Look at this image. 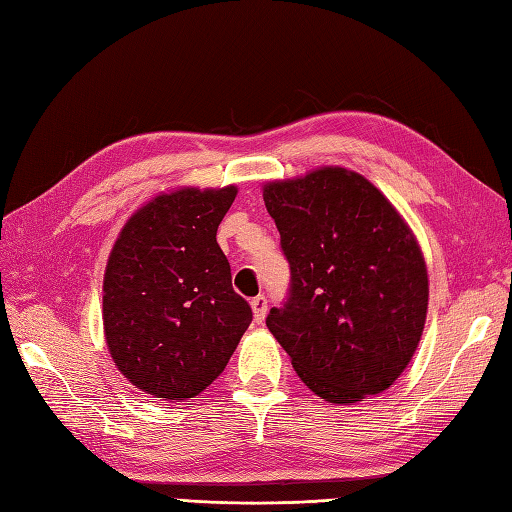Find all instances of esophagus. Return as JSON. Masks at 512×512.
<instances>
[{"mask_svg":"<svg viewBox=\"0 0 512 512\" xmlns=\"http://www.w3.org/2000/svg\"><path fill=\"white\" fill-rule=\"evenodd\" d=\"M252 311H254V320L258 324L265 320V315H267V298H265V295H256V298L252 300Z\"/></svg>","mask_w":512,"mask_h":512,"instance_id":"obj_1","label":"esophagus"}]
</instances>
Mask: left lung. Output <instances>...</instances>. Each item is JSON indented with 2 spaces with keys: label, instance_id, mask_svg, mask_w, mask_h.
<instances>
[{
  "label": "left lung",
  "instance_id": "left-lung-1",
  "mask_svg": "<svg viewBox=\"0 0 512 512\" xmlns=\"http://www.w3.org/2000/svg\"><path fill=\"white\" fill-rule=\"evenodd\" d=\"M263 199L291 269L287 302L267 326L298 377L339 405L388 390L427 317V267L412 230L366 177L337 166L271 181Z\"/></svg>",
  "mask_w": 512,
  "mask_h": 512
}]
</instances>
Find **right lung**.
I'll use <instances>...</instances> for the list:
<instances>
[{
  "mask_svg": "<svg viewBox=\"0 0 512 512\" xmlns=\"http://www.w3.org/2000/svg\"><path fill=\"white\" fill-rule=\"evenodd\" d=\"M234 197L236 186L155 197L111 249L102 282L107 346L124 377L155 399H195L252 324L217 243Z\"/></svg>",
  "mask_w": 512,
  "mask_h": 512,
  "instance_id": "1",
  "label": "right lung"
}]
</instances>
